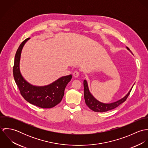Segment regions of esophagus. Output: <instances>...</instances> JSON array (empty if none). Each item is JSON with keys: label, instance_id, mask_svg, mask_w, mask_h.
Here are the masks:
<instances>
[{"label": "esophagus", "instance_id": "obj_1", "mask_svg": "<svg viewBox=\"0 0 148 148\" xmlns=\"http://www.w3.org/2000/svg\"><path fill=\"white\" fill-rule=\"evenodd\" d=\"M79 76V72L78 71H75L73 73V76L75 78L76 77H78Z\"/></svg>", "mask_w": 148, "mask_h": 148}]
</instances>
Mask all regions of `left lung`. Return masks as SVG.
Returning a JSON list of instances; mask_svg holds the SVG:
<instances>
[{
    "instance_id": "obj_1",
    "label": "left lung",
    "mask_w": 148,
    "mask_h": 148,
    "mask_svg": "<svg viewBox=\"0 0 148 148\" xmlns=\"http://www.w3.org/2000/svg\"><path fill=\"white\" fill-rule=\"evenodd\" d=\"M127 49L129 51V52H131L130 49L128 47H126ZM133 84V85H134ZM133 85L132 86L131 89L129 90L128 93L127 95L123 97L122 99L113 102L111 103H103L99 100H97L95 97L92 95V93L90 92L88 83L86 80H84V99L86 105L88 106L91 110H93L94 112H107L108 110L113 109L116 108V107L119 106L120 104L123 103L126 100L127 97L130 94V92L133 86Z\"/></svg>"
}]
</instances>
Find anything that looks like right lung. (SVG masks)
Segmentation results:
<instances>
[{
    "label": "right lung",
    "mask_w": 148,
    "mask_h": 148,
    "mask_svg": "<svg viewBox=\"0 0 148 148\" xmlns=\"http://www.w3.org/2000/svg\"><path fill=\"white\" fill-rule=\"evenodd\" d=\"M30 38L21 42L15 56L13 74L15 83L21 96L30 104L42 108H51L62 101L65 88L72 79V75L63 76L49 84L36 86L30 84L23 77L20 71V60L22 49Z\"/></svg>",
    "instance_id": "1"
}]
</instances>
